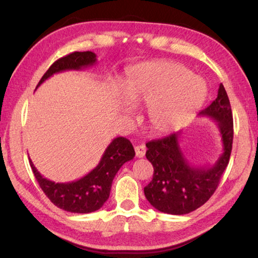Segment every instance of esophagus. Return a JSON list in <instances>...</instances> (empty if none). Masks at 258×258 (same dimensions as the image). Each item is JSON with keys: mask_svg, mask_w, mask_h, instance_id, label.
<instances>
[{"mask_svg": "<svg viewBox=\"0 0 258 258\" xmlns=\"http://www.w3.org/2000/svg\"><path fill=\"white\" fill-rule=\"evenodd\" d=\"M146 150H147V148H146V146H143V144H140V146H136V147H135L136 157L142 158V157L144 156V155H146Z\"/></svg>", "mask_w": 258, "mask_h": 258, "instance_id": "obj_1", "label": "esophagus"}]
</instances>
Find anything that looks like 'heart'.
Masks as SVG:
<instances>
[{
	"instance_id": "b5f03b06",
	"label": "heart",
	"mask_w": 258,
	"mask_h": 258,
	"mask_svg": "<svg viewBox=\"0 0 258 258\" xmlns=\"http://www.w3.org/2000/svg\"><path fill=\"white\" fill-rule=\"evenodd\" d=\"M126 103L148 107L150 126L169 133L184 124L202 107L207 86L184 66L174 62L143 63L132 68L121 83ZM124 114L130 115L125 108Z\"/></svg>"
}]
</instances>
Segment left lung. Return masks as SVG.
Listing matches in <instances>:
<instances>
[{
  "label": "left lung",
  "mask_w": 258,
  "mask_h": 258,
  "mask_svg": "<svg viewBox=\"0 0 258 258\" xmlns=\"http://www.w3.org/2000/svg\"><path fill=\"white\" fill-rule=\"evenodd\" d=\"M200 116L216 122L223 144V153L211 165L195 167L183 154L181 132L148 142L146 156L153 164L151 182L144 195L155 209L170 215H184L203 206L217 189L227 168L232 149L234 122L229 97L220 84L216 100L200 112Z\"/></svg>",
  "instance_id": "1"
}]
</instances>
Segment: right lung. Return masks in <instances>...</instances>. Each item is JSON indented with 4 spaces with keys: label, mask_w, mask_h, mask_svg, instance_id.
Returning <instances> with one entry per match:
<instances>
[{
    "label": "right lung",
    "mask_w": 258,
    "mask_h": 258,
    "mask_svg": "<svg viewBox=\"0 0 258 258\" xmlns=\"http://www.w3.org/2000/svg\"><path fill=\"white\" fill-rule=\"evenodd\" d=\"M96 54L93 51H75L57 59L42 76L36 89L54 74L68 70H83L96 63ZM135 156L133 144L125 137H116L104 150L100 162L90 172L72 182L56 183L43 177L31 160L30 167L41 189L49 200L59 209L69 213L89 214L102 208L109 199L112 179L119 168Z\"/></svg>",
    "instance_id": "1"
}]
</instances>
